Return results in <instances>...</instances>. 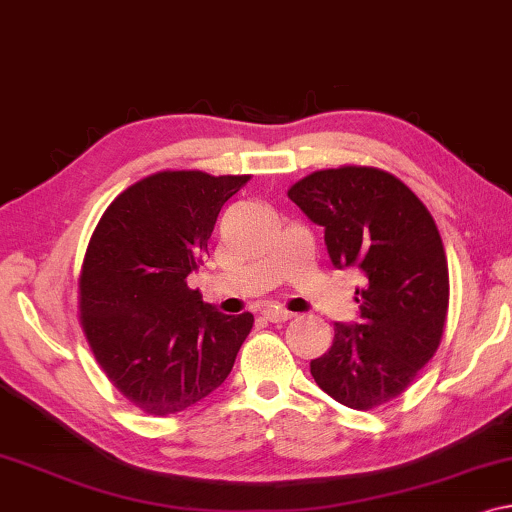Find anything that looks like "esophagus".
<instances>
[{
    "instance_id": "esophagus-1",
    "label": "esophagus",
    "mask_w": 512,
    "mask_h": 512,
    "mask_svg": "<svg viewBox=\"0 0 512 512\" xmlns=\"http://www.w3.org/2000/svg\"><path fill=\"white\" fill-rule=\"evenodd\" d=\"M262 315H264V319H269V322H287V319H292V312L289 310H285V308H264L262 310Z\"/></svg>"
}]
</instances>
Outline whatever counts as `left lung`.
Wrapping results in <instances>:
<instances>
[{
  "mask_svg": "<svg viewBox=\"0 0 512 512\" xmlns=\"http://www.w3.org/2000/svg\"><path fill=\"white\" fill-rule=\"evenodd\" d=\"M324 227L335 269L356 266L358 322L335 324L333 345L310 361L317 386L368 411L404 393L437 352L448 312L444 243L425 204L377 167L319 170L287 190Z\"/></svg>",
  "mask_w": 512,
  "mask_h": 512,
  "instance_id": "8db88e82",
  "label": "left lung"
}]
</instances>
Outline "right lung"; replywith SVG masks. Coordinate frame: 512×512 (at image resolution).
I'll return each mask as SVG.
<instances>
[{
	"label": "right lung",
	"instance_id": "1",
	"mask_svg": "<svg viewBox=\"0 0 512 512\" xmlns=\"http://www.w3.org/2000/svg\"><path fill=\"white\" fill-rule=\"evenodd\" d=\"M248 174L158 172L98 220L80 273V322L117 391L151 416L193 407L223 384L253 315H223L188 287L223 204Z\"/></svg>",
	"mask_w": 512,
	"mask_h": 512
}]
</instances>
